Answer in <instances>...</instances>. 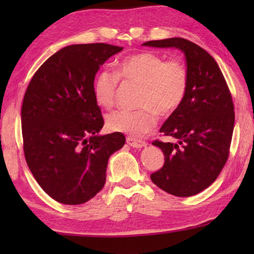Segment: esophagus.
<instances>
[{
  "label": "esophagus",
  "instance_id": "1",
  "mask_svg": "<svg viewBox=\"0 0 254 254\" xmlns=\"http://www.w3.org/2000/svg\"><path fill=\"white\" fill-rule=\"evenodd\" d=\"M127 143L130 145L132 148H136V149H141V148H144L147 143L144 142V141H141V140H136L134 137H131V136H127Z\"/></svg>",
  "mask_w": 254,
  "mask_h": 254
}]
</instances>
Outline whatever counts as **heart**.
I'll use <instances>...</instances> for the list:
<instances>
[{
    "mask_svg": "<svg viewBox=\"0 0 254 254\" xmlns=\"http://www.w3.org/2000/svg\"><path fill=\"white\" fill-rule=\"evenodd\" d=\"M119 78L141 85L136 111L118 110L106 118L112 132L140 136L157 124V113L166 117L178 109L186 95L187 67L180 59L166 60L162 56L144 51L121 60L115 72L101 70L93 84L94 97L98 105L111 109L115 103Z\"/></svg>",
    "mask_w": 254,
    "mask_h": 254,
    "instance_id": "1",
    "label": "heart"
}]
</instances>
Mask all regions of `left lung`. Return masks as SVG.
I'll use <instances>...</instances> for the list:
<instances>
[{"instance_id": "obj_1", "label": "left lung", "mask_w": 254, "mask_h": 254, "mask_svg": "<svg viewBox=\"0 0 254 254\" xmlns=\"http://www.w3.org/2000/svg\"><path fill=\"white\" fill-rule=\"evenodd\" d=\"M142 46L182 50L188 70L182 105L160 128L176 142H152L162 150L165 165L151 180L168 194L196 195L215 182L229 158L235 118L230 89L215 59L194 42L169 38Z\"/></svg>"}]
</instances>
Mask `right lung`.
I'll list each match as a JSON object with an SVG mask.
<instances>
[{"mask_svg": "<svg viewBox=\"0 0 254 254\" xmlns=\"http://www.w3.org/2000/svg\"><path fill=\"white\" fill-rule=\"evenodd\" d=\"M123 47L71 45L42 64L24 94L21 123L29 169L51 198L79 205L104 187L109 158L126 143L104 126L94 97L100 67Z\"/></svg>", "mask_w": 254, "mask_h": 254, "instance_id": "add662e5", "label": "right lung"}]
</instances>
